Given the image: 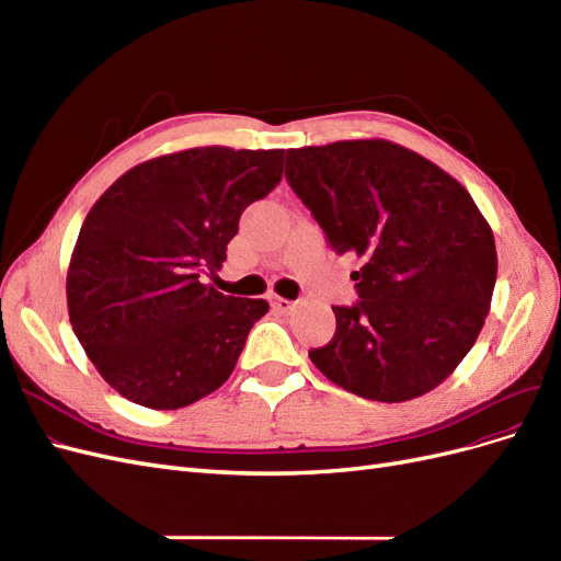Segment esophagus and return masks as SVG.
<instances>
[{"mask_svg": "<svg viewBox=\"0 0 561 561\" xmlns=\"http://www.w3.org/2000/svg\"><path fill=\"white\" fill-rule=\"evenodd\" d=\"M271 307H274L278 313H290L295 309V301L290 299H283V297H276L274 301H271Z\"/></svg>", "mask_w": 561, "mask_h": 561, "instance_id": "1", "label": "esophagus"}]
</instances>
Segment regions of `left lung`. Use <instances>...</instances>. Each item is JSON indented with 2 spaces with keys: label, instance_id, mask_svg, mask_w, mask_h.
I'll use <instances>...</instances> for the list:
<instances>
[{
  "label": "left lung",
  "instance_id": "obj_1",
  "mask_svg": "<svg viewBox=\"0 0 561 561\" xmlns=\"http://www.w3.org/2000/svg\"><path fill=\"white\" fill-rule=\"evenodd\" d=\"M285 178L360 301L332 307L330 344L311 363L348 393L404 402L443 383L478 342L496 285L491 227L461 182L390 140L287 149Z\"/></svg>",
  "mask_w": 561,
  "mask_h": 561
}]
</instances>
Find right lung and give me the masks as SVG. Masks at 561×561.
I'll return each instance as SVG.
<instances>
[{"label": "right lung", "instance_id": "right-lung-1", "mask_svg": "<svg viewBox=\"0 0 561 561\" xmlns=\"http://www.w3.org/2000/svg\"><path fill=\"white\" fill-rule=\"evenodd\" d=\"M283 149L194 147L130 168L83 219L67 268L79 344L118 396L180 410L222 386L266 311L201 278L241 213L283 178Z\"/></svg>", "mask_w": 561, "mask_h": 561}]
</instances>
